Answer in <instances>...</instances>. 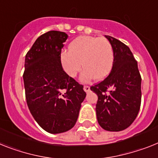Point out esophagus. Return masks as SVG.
<instances>
[{"instance_id": "esophagus-1", "label": "esophagus", "mask_w": 158, "mask_h": 158, "mask_svg": "<svg viewBox=\"0 0 158 158\" xmlns=\"http://www.w3.org/2000/svg\"><path fill=\"white\" fill-rule=\"evenodd\" d=\"M83 89H84V91H85L86 92H88V91H90V87L89 86L85 85L84 87H83Z\"/></svg>"}]
</instances>
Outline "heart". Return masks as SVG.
I'll list each match as a JSON object with an SVG mask.
<instances>
[{"label": "heart", "mask_w": 158, "mask_h": 158, "mask_svg": "<svg viewBox=\"0 0 158 158\" xmlns=\"http://www.w3.org/2000/svg\"><path fill=\"white\" fill-rule=\"evenodd\" d=\"M114 63V50L105 38L80 36L69 46V50L61 54V63L71 77H75L84 68L81 79L100 80L112 71Z\"/></svg>", "instance_id": "obj_1"}]
</instances>
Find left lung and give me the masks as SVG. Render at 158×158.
Segmentation results:
<instances>
[{"instance_id": "left-lung-1", "label": "left lung", "mask_w": 158, "mask_h": 158, "mask_svg": "<svg viewBox=\"0 0 158 158\" xmlns=\"http://www.w3.org/2000/svg\"><path fill=\"white\" fill-rule=\"evenodd\" d=\"M105 37L113 47V66L108 76L91 90L98 95L95 111L99 125L107 131L119 132L130 126L140 111L141 77L128 46Z\"/></svg>"}]
</instances>
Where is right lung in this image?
Instances as JSON below:
<instances>
[{
  "mask_svg": "<svg viewBox=\"0 0 158 158\" xmlns=\"http://www.w3.org/2000/svg\"><path fill=\"white\" fill-rule=\"evenodd\" d=\"M64 32L42 34L27 52L23 74L28 108L34 120L50 133L67 132L75 126L83 86L63 71L61 51L67 39Z\"/></svg>",
  "mask_w": 158,
  "mask_h": 158,
  "instance_id": "add662e5",
  "label": "right lung"
}]
</instances>
